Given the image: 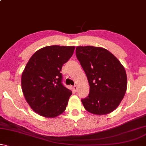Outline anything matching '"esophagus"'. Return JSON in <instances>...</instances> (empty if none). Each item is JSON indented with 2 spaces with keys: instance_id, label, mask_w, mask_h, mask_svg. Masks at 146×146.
Returning a JSON list of instances; mask_svg holds the SVG:
<instances>
[{
  "instance_id": "esophagus-1",
  "label": "esophagus",
  "mask_w": 146,
  "mask_h": 146,
  "mask_svg": "<svg viewBox=\"0 0 146 146\" xmlns=\"http://www.w3.org/2000/svg\"><path fill=\"white\" fill-rule=\"evenodd\" d=\"M73 90H74L75 91H77V85H74V86H73Z\"/></svg>"
}]
</instances>
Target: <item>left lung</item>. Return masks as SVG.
Wrapping results in <instances>:
<instances>
[{
  "instance_id": "8db88e82",
  "label": "left lung",
  "mask_w": 146,
  "mask_h": 146,
  "mask_svg": "<svg viewBox=\"0 0 146 146\" xmlns=\"http://www.w3.org/2000/svg\"><path fill=\"white\" fill-rule=\"evenodd\" d=\"M76 56L87 75L89 94L81 102L87 111L106 115L117 108L127 89L125 68L106 48L77 46Z\"/></svg>"
}]
</instances>
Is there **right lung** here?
Masks as SVG:
<instances>
[{"label": "right lung", "instance_id": "1", "mask_svg": "<svg viewBox=\"0 0 146 146\" xmlns=\"http://www.w3.org/2000/svg\"><path fill=\"white\" fill-rule=\"evenodd\" d=\"M75 48L44 46L36 51L27 63L21 77L22 91L32 110L40 115L53 118L65 111L72 91L62 84L61 71Z\"/></svg>", "mask_w": 146, "mask_h": 146}]
</instances>
